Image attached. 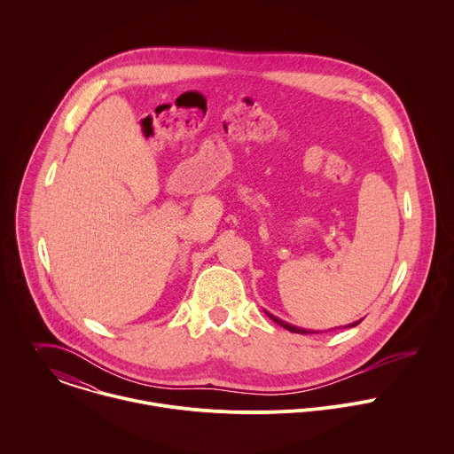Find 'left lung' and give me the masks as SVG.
<instances>
[{
    "instance_id": "8db88e82",
    "label": "left lung",
    "mask_w": 454,
    "mask_h": 454,
    "mask_svg": "<svg viewBox=\"0 0 454 454\" xmlns=\"http://www.w3.org/2000/svg\"><path fill=\"white\" fill-rule=\"evenodd\" d=\"M269 314V312H267ZM269 317L275 321L278 326H282V328H286V330H289V332H293V333H301V335H307V333H310L309 330H303V328H298V326H293V325H289V323H286V321H282V319H278V317H275L272 314H269ZM362 321H358V323H355L353 326H356V325H360Z\"/></svg>"
}]
</instances>
